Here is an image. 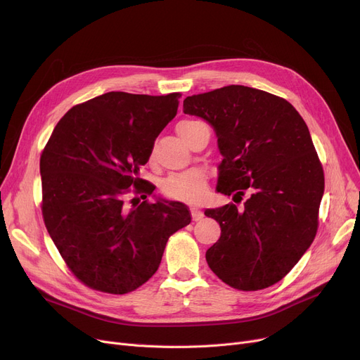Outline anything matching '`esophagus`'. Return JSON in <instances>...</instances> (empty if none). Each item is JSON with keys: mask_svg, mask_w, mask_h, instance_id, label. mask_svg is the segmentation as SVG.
<instances>
[{"mask_svg": "<svg viewBox=\"0 0 360 360\" xmlns=\"http://www.w3.org/2000/svg\"><path fill=\"white\" fill-rule=\"evenodd\" d=\"M191 216H193V220H194V221H198V220H201V219H202L204 213H202V212H200V210L191 209Z\"/></svg>", "mask_w": 360, "mask_h": 360, "instance_id": "esophagus-1", "label": "esophagus"}]
</instances>
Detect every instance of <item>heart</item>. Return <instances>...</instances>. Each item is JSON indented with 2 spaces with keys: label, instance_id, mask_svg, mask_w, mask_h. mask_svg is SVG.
<instances>
[{
  "label": "heart",
  "instance_id": "1",
  "mask_svg": "<svg viewBox=\"0 0 360 360\" xmlns=\"http://www.w3.org/2000/svg\"><path fill=\"white\" fill-rule=\"evenodd\" d=\"M202 125L197 120H184L178 124L179 136L188 143L195 128ZM162 191L166 198L184 202H201L209 194V179L201 170L174 175L165 181Z\"/></svg>",
  "mask_w": 360,
  "mask_h": 360
}]
</instances>
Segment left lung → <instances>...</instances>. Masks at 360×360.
<instances>
[{"mask_svg": "<svg viewBox=\"0 0 360 360\" xmlns=\"http://www.w3.org/2000/svg\"><path fill=\"white\" fill-rule=\"evenodd\" d=\"M184 112L216 129L217 191L239 202L247 195L240 209L229 202L204 212L221 229L207 264L238 290L276 285L318 231L324 169L305 121L286 99L238 84L188 96Z\"/></svg>", "mask_w": 360, "mask_h": 360, "instance_id": "obj_1", "label": "left lung"}]
</instances>
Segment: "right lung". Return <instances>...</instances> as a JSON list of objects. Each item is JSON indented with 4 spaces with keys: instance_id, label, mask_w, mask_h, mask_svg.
I'll return each mask as SVG.
<instances>
[{
    "instance_id": "add662e5",
    "label": "right lung",
    "mask_w": 360,
    "mask_h": 360,
    "mask_svg": "<svg viewBox=\"0 0 360 360\" xmlns=\"http://www.w3.org/2000/svg\"><path fill=\"white\" fill-rule=\"evenodd\" d=\"M181 96L101 94L72 106L42 150L45 226L70 271L93 290L139 289L158 271L167 239L191 221L182 202H150L156 186L139 178Z\"/></svg>"
}]
</instances>
